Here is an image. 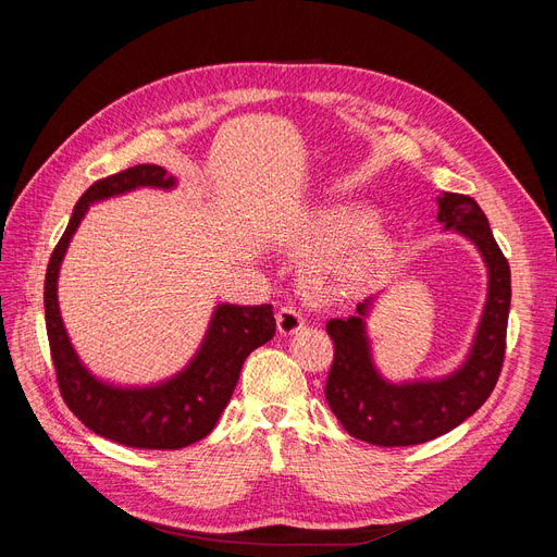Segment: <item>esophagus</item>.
I'll return each mask as SVG.
<instances>
[{"instance_id":"obj_1","label":"esophagus","mask_w":557,"mask_h":557,"mask_svg":"<svg viewBox=\"0 0 557 557\" xmlns=\"http://www.w3.org/2000/svg\"><path fill=\"white\" fill-rule=\"evenodd\" d=\"M276 325L283 336H290V334H297L307 327V318L301 315V311H297L295 307H283L276 313Z\"/></svg>"}]
</instances>
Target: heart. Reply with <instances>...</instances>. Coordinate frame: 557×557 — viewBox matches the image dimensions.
<instances>
[{
  "mask_svg": "<svg viewBox=\"0 0 557 557\" xmlns=\"http://www.w3.org/2000/svg\"><path fill=\"white\" fill-rule=\"evenodd\" d=\"M362 207H334L313 213L290 237L297 252L332 248L311 269L315 295L339 301L356 295L393 256V237Z\"/></svg>",
  "mask_w": 557,
  "mask_h": 557,
  "instance_id": "heart-1",
  "label": "heart"
}]
</instances>
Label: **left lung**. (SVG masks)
I'll return each instance as SVG.
<instances>
[{"label":"left lung","mask_w":557,"mask_h":557,"mask_svg":"<svg viewBox=\"0 0 557 557\" xmlns=\"http://www.w3.org/2000/svg\"><path fill=\"white\" fill-rule=\"evenodd\" d=\"M436 221L479 250L487 272V290L474 339L453 372L434 379H385L374 362L367 320L381 293L360 301L356 315L334 318L327 334L334 362L325 397L344 430L374 446H413L436 440L476 413L497 383L511 307V269L493 237L481 207L467 195L436 197Z\"/></svg>","instance_id":"obj_1"}]
</instances>
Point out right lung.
Wrapping results in <instances>:
<instances>
[{"label":"right lung","mask_w":557,"mask_h":557,"mask_svg":"<svg viewBox=\"0 0 557 557\" xmlns=\"http://www.w3.org/2000/svg\"><path fill=\"white\" fill-rule=\"evenodd\" d=\"M176 183V176L158 164H137L92 183L76 201L70 225L46 269V332L62 399L88 430L132 448L176 450L205 440L237 387L244 360L276 332L272 305L239 307L223 301L213 309L195 356L170 379L148 385H123L95 376L83 364L66 334L58 301V278L66 248L97 201L139 188L174 190Z\"/></svg>","instance_id":"1"}]
</instances>
